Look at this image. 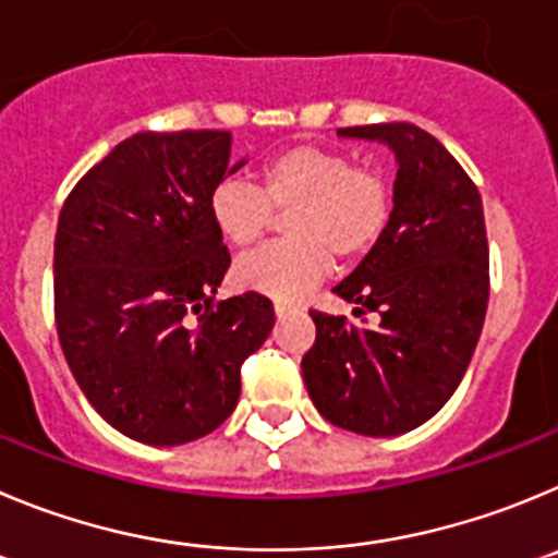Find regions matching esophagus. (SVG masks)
I'll use <instances>...</instances> for the list:
<instances>
[{"instance_id":"esophagus-1","label":"esophagus","mask_w":558,"mask_h":558,"mask_svg":"<svg viewBox=\"0 0 558 558\" xmlns=\"http://www.w3.org/2000/svg\"><path fill=\"white\" fill-rule=\"evenodd\" d=\"M289 311H294V305L291 303H283V300H275V314L278 316H286Z\"/></svg>"}]
</instances>
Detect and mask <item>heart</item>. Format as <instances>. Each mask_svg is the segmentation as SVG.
I'll list each match as a JSON object with an SVG mask.
<instances>
[{
  "instance_id": "b5f03b06",
  "label": "heart",
  "mask_w": 558,
  "mask_h": 558,
  "mask_svg": "<svg viewBox=\"0 0 558 558\" xmlns=\"http://www.w3.org/2000/svg\"><path fill=\"white\" fill-rule=\"evenodd\" d=\"M219 239L235 250L258 244L283 217V244L235 264L242 289L294 300L316 286L341 260L373 253L395 217V189L384 172L355 167L341 149L294 144L264 160L255 185L222 180L208 199Z\"/></svg>"
}]
</instances>
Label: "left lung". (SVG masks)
Wrapping results in <instances>:
<instances>
[{
	"label": "left lung",
	"instance_id": "8db88e82",
	"mask_svg": "<svg viewBox=\"0 0 558 558\" xmlns=\"http://www.w3.org/2000/svg\"><path fill=\"white\" fill-rule=\"evenodd\" d=\"M398 155L395 217L336 294L373 311L350 323L311 308L316 339L303 380L316 411L344 430L398 436L423 425L464 378L489 303L484 205L470 174L409 122L341 128Z\"/></svg>",
	"mask_w": 558,
	"mask_h": 558
}]
</instances>
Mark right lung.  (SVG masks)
<instances>
[{"mask_svg": "<svg viewBox=\"0 0 558 558\" xmlns=\"http://www.w3.org/2000/svg\"><path fill=\"white\" fill-rule=\"evenodd\" d=\"M228 130L135 133L92 167L54 233V325L66 364L105 423L144 445H185L239 403L242 364L267 341L272 300H217L230 253L210 192Z\"/></svg>", "mask_w": 558, "mask_h": 558, "instance_id": "1", "label": "right lung"}]
</instances>
